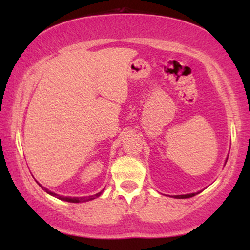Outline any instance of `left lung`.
I'll list each match as a JSON object with an SVG mask.
<instances>
[{"label":"left lung","instance_id":"obj_1","mask_svg":"<svg viewBox=\"0 0 250 250\" xmlns=\"http://www.w3.org/2000/svg\"><path fill=\"white\" fill-rule=\"evenodd\" d=\"M199 193V192H197ZM197 193H190V194H182V196H174L175 198H177V199H186V198H191L193 196H196Z\"/></svg>","mask_w":250,"mask_h":250}]
</instances>
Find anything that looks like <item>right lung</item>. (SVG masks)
Returning a JSON list of instances; mask_svg holds the SVG:
<instances>
[{
  "label": "right lung",
  "instance_id": "obj_1",
  "mask_svg": "<svg viewBox=\"0 0 250 250\" xmlns=\"http://www.w3.org/2000/svg\"><path fill=\"white\" fill-rule=\"evenodd\" d=\"M40 186H41V184H40ZM41 188H42L44 191H46L47 193L51 194V196L57 197L58 199H60V200L68 201V203H84V201H90V200L95 199V198H98L102 193V191H101V192H99L97 194H93V196H88V197H78V198L77 197H63V196H59V194H57V193L51 192V191L45 189V188H43L42 186H41Z\"/></svg>",
  "mask_w": 250,
  "mask_h": 250
}]
</instances>
